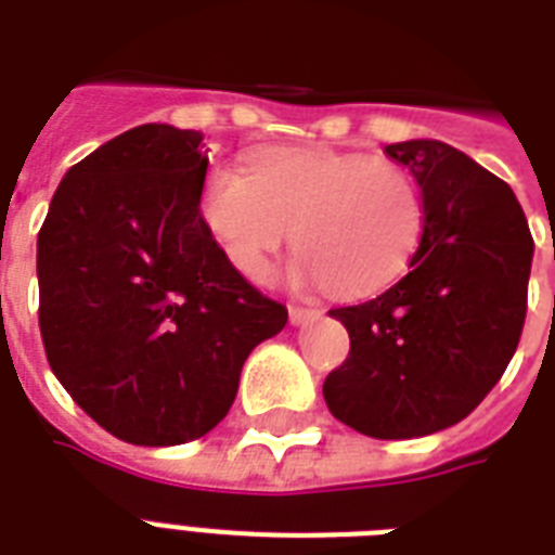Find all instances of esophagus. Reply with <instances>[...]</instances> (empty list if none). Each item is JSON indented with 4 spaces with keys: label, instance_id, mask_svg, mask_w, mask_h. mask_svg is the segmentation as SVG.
Instances as JSON below:
<instances>
[{
    "label": "esophagus",
    "instance_id": "esophagus-1",
    "mask_svg": "<svg viewBox=\"0 0 555 555\" xmlns=\"http://www.w3.org/2000/svg\"><path fill=\"white\" fill-rule=\"evenodd\" d=\"M291 322L294 325H305V322H313V320H320L322 311L320 308H313V305H308V308H302V305H291Z\"/></svg>",
    "mask_w": 555,
    "mask_h": 555
}]
</instances>
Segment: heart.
<instances>
[{"instance_id": "1", "label": "heart", "mask_w": 555, "mask_h": 555, "mask_svg": "<svg viewBox=\"0 0 555 555\" xmlns=\"http://www.w3.org/2000/svg\"><path fill=\"white\" fill-rule=\"evenodd\" d=\"M201 224L242 276L259 282L294 230L299 282L365 299L403 276L426 227L423 192L403 167L363 152L273 150L250 176L216 164L198 192Z\"/></svg>"}]
</instances>
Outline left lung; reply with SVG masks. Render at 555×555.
I'll list each match as a JSON object with an SVG mask.
<instances>
[{"mask_svg": "<svg viewBox=\"0 0 555 555\" xmlns=\"http://www.w3.org/2000/svg\"><path fill=\"white\" fill-rule=\"evenodd\" d=\"M386 155L421 184V247L377 299L331 308L351 351L322 395L351 429L400 440L455 426L501 379L525 328L533 235L513 190L455 146L405 141Z\"/></svg>", "mask_w": 555, "mask_h": 555, "instance_id": "left-lung-1", "label": "left lung"}]
</instances>
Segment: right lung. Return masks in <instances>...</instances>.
<instances>
[{"label":"right lung","instance_id":"right-lung-1","mask_svg":"<svg viewBox=\"0 0 555 555\" xmlns=\"http://www.w3.org/2000/svg\"><path fill=\"white\" fill-rule=\"evenodd\" d=\"M201 141L167 124L117 134L65 172L37 238L48 365L134 447L218 426L247 354L287 322L201 224Z\"/></svg>","mask_w":555,"mask_h":555}]
</instances>
